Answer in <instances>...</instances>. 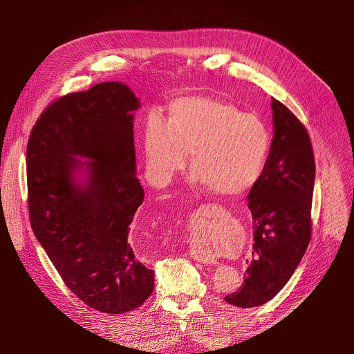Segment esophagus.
Wrapping results in <instances>:
<instances>
[{
	"instance_id": "obj_1",
	"label": "esophagus",
	"mask_w": 354,
	"mask_h": 354,
	"mask_svg": "<svg viewBox=\"0 0 354 354\" xmlns=\"http://www.w3.org/2000/svg\"><path fill=\"white\" fill-rule=\"evenodd\" d=\"M192 255H194V258L199 259V261H201V263H203V264H215V259H214L209 254L195 251V252H192Z\"/></svg>"
}]
</instances>
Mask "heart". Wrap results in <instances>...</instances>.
Instances as JSON below:
<instances>
[{
    "label": "heart",
    "instance_id": "1",
    "mask_svg": "<svg viewBox=\"0 0 354 354\" xmlns=\"http://www.w3.org/2000/svg\"><path fill=\"white\" fill-rule=\"evenodd\" d=\"M143 146L156 182H169L191 153L196 180L218 195L241 196L261 179L271 138L257 116L227 102L194 96L174 100L165 123L151 119Z\"/></svg>",
    "mask_w": 354,
    "mask_h": 354
}]
</instances>
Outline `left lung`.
Masks as SVG:
<instances>
[{
  "instance_id": "obj_1",
  "label": "left lung",
  "mask_w": 354,
  "mask_h": 354,
  "mask_svg": "<svg viewBox=\"0 0 354 354\" xmlns=\"http://www.w3.org/2000/svg\"><path fill=\"white\" fill-rule=\"evenodd\" d=\"M274 138L264 174L248 195L254 222L252 259L244 284L228 304L250 308L278 294L291 278L311 238L315 162L306 126L272 99Z\"/></svg>"
}]
</instances>
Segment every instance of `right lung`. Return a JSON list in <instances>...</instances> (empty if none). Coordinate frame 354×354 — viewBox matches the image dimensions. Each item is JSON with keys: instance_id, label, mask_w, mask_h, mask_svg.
<instances>
[{"instance_id": "add662e5", "label": "right lung", "mask_w": 354, "mask_h": 354, "mask_svg": "<svg viewBox=\"0 0 354 354\" xmlns=\"http://www.w3.org/2000/svg\"><path fill=\"white\" fill-rule=\"evenodd\" d=\"M126 84L106 82L51 102L27 143L28 215L34 235L71 292L107 314L140 307L153 291V270L127 239L145 194L136 178L133 115ZM95 158L86 185L73 182Z\"/></svg>"}]
</instances>
